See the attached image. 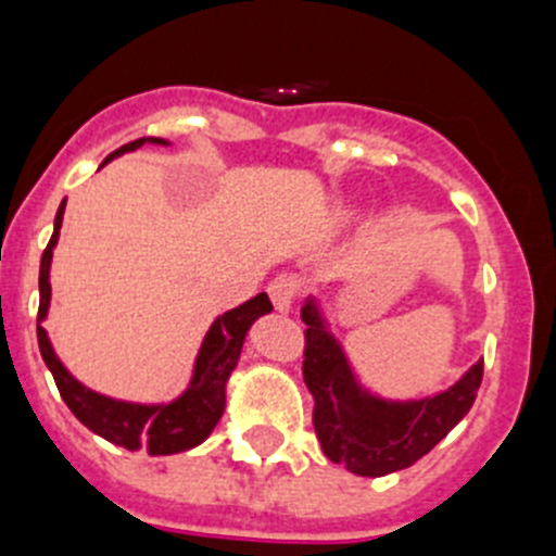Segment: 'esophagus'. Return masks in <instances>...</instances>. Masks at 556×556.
I'll use <instances>...</instances> for the list:
<instances>
[{
    "instance_id": "1",
    "label": "esophagus",
    "mask_w": 556,
    "mask_h": 556,
    "mask_svg": "<svg viewBox=\"0 0 556 556\" xmlns=\"http://www.w3.org/2000/svg\"><path fill=\"white\" fill-rule=\"evenodd\" d=\"M301 293V285L299 279L290 277V274H279L268 282V299H271L274 309L277 312H290V306L295 304Z\"/></svg>"
}]
</instances>
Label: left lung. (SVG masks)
Returning a JSON list of instances; mask_svg holds the SVG:
<instances>
[{
    "label": "left lung",
    "instance_id": "8db88e82",
    "mask_svg": "<svg viewBox=\"0 0 556 556\" xmlns=\"http://www.w3.org/2000/svg\"><path fill=\"white\" fill-rule=\"evenodd\" d=\"M304 330V382L314 395V433L325 457L357 476H387L425 457L470 412L484 377V361L452 384L422 401H382L368 395L352 377L344 352L325 330L314 301L301 309Z\"/></svg>",
    "mask_w": 556,
    "mask_h": 556
}]
</instances>
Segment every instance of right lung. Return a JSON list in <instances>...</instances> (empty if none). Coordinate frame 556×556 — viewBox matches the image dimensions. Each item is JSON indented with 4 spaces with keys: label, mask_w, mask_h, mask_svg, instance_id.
<instances>
[{
    "label": "right lung",
    "mask_w": 556,
    "mask_h": 556,
    "mask_svg": "<svg viewBox=\"0 0 556 556\" xmlns=\"http://www.w3.org/2000/svg\"><path fill=\"white\" fill-rule=\"evenodd\" d=\"M144 142L164 144V139H134V142L123 144L115 153L106 155V161H112L121 153H128V150L142 148ZM64 204L66 201H61L59 212H55L53 237H50L48 247H45L42 263H39L37 312L39 352H42L45 366L53 374L61 397H64L70 412L75 414L88 430L102 435L110 444L123 446V450H148V454H177L185 450H193V446H199L201 441L215 430L217 419L223 417V408H226V382L228 377H231L233 368H237L239 355H242L247 328H250L261 314L271 312V301H268L266 293H257L255 299L244 301L237 309L220 314V317L212 323L210 333H206L204 344H201L199 357H195L193 382H190L188 390H185L177 401L161 403V406H142V403H126L115 401V397L99 395V392L83 387L64 366H61L53 346H50L48 333H45V328L39 325L48 317L50 257H53V247L59 242Z\"/></svg>",
    "instance_id": "1"
}]
</instances>
